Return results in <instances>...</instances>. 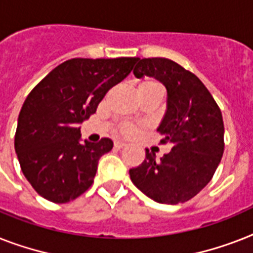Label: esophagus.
Masks as SVG:
<instances>
[{"label":"esophagus","instance_id":"1","mask_svg":"<svg viewBox=\"0 0 253 253\" xmlns=\"http://www.w3.org/2000/svg\"><path fill=\"white\" fill-rule=\"evenodd\" d=\"M126 143L125 141H121V140H116L114 141V147L117 148V149H121V148H125L126 147Z\"/></svg>","mask_w":253,"mask_h":253}]
</instances>
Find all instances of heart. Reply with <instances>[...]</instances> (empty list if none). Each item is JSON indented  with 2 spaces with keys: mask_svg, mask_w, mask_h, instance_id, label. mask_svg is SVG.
Listing matches in <instances>:
<instances>
[{
  "mask_svg": "<svg viewBox=\"0 0 253 253\" xmlns=\"http://www.w3.org/2000/svg\"><path fill=\"white\" fill-rule=\"evenodd\" d=\"M141 91H161L164 92V88H162L161 84L159 82H156V80H151V79H145L143 82L139 83L137 85V92ZM121 132L123 135H126V136H133V135H136L139 132V128H137L135 125H131V123H123L122 126H121Z\"/></svg>",
  "mask_w": 253,
  "mask_h": 253,
  "instance_id": "b5f03b06",
  "label": "heart"
}]
</instances>
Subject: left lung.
Listing matches in <instances>:
<instances>
[{"instance_id":"8db88e82","label":"left lung","mask_w":253,"mask_h":253,"mask_svg":"<svg viewBox=\"0 0 253 253\" xmlns=\"http://www.w3.org/2000/svg\"><path fill=\"white\" fill-rule=\"evenodd\" d=\"M136 78L160 80L168 89V110L157 131L171 151L161 159L145 149V159L130 169L132 183L152 200L179 204L211 182L223 155L221 109L195 74L168 58H137Z\"/></svg>"}]
</instances>
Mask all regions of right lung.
Here are the masks:
<instances>
[{
    "label": "right lung",
    "mask_w": 253,
    "mask_h": 253,
    "mask_svg": "<svg viewBox=\"0 0 253 253\" xmlns=\"http://www.w3.org/2000/svg\"><path fill=\"white\" fill-rule=\"evenodd\" d=\"M135 57L73 58L61 63L27 96L15 132L20 169L34 190L63 204L92 186L98 160L113 141L80 143L79 123L96 113L106 92L131 73Z\"/></svg>",
    "instance_id": "add662e5"
}]
</instances>
